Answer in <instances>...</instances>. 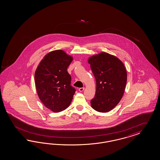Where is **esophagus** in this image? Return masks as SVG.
<instances>
[{"instance_id":"1","label":"esophagus","mask_w":160,"mask_h":160,"mask_svg":"<svg viewBox=\"0 0 160 160\" xmlns=\"http://www.w3.org/2000/svg\"><path fill=\"white\" fill-rule=\"evenodd\" d=\"M84 90V88H79L78 89V90H79V92H83V90Z\"/></svg>"}]
</instances>
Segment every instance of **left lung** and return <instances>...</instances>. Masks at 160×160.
Segmentation results:
<instances>
[{"mask_svg":"<svg viewBox=\"0 0 160 160\" xmlns=\"http://www.w3.org/2000/svg\"><path fill=\"white\" fill-rule=\"evenodd\" d=\"M88 64L96 82L92 108L99 112H108L119 103L123 95L127 72L123 63L115 56L106 52L90 57Z\"/></svg>","mask_w":160,"mask_h":160,"instance_id":"left-lung-1","label":"left lung"}]
</instances>
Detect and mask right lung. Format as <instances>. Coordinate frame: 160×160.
<instances>
[{"instance_id": "obj_1", "label": "right lung", "mask_w": 160, "mask_h": 160, "mask_svg": "<svg viewBox=\"0 0 160 160\" xmlns=\"http://www.w3.org/2000/svg\"><path fill=\"white\" fill-rule=\"evenodd\" d=\"M72 57L62 50L48 53L35 72V83L39 98L45 107L54 112L67 109L72 102L76 89L71 86L67 68Z\"/></svg>"}]
</instances>
